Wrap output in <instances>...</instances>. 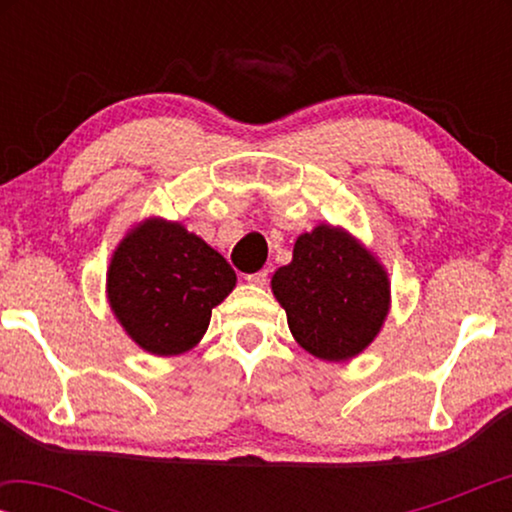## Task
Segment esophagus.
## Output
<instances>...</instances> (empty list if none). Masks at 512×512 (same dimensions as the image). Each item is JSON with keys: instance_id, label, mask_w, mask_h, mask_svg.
Returning a JSON list of instances; mask_svg holds the SVG:
<instances>
[{"instance_id": "obj_1", "label": "esophagus", "mask_w": 512, "mask_h": 512, "mask_svg": "<svg viewBox=\"0 0 512 512\" xmlns=\"http://www.w3.org/2000/svg\"><path fill=\"white\" fill-rule=\"evenodd\" d=\"M247 282L254 286H265L268 284V270H258L254 275H247Z\"/></svg>"}]
</instances>
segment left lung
I'll use <instances>...</instances> for the list:
<instances>
[{"mask_svg":"<svg viewBox=\"0 0 512 512\" xmlns=\"http://www.w3.org/2000/svg\"><path fill=\"white\" fill-rule=\"evenodd\" d=\"M293 338L312 356L347 361L377 338L389 314V277L347 230L321 223L293 244L272 277Z\"/></svg>","mask_w":512,"mask_h":512,"instance_id":"8db88e82","label":"left lung"}]
</instances>
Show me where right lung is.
<instances>
[{
  "label": "right lung",
  "instance_id": "right-lung-1",
  "mask_svg": "<svg viewBox=\"0 0 512 512\" xmlns=\"http://www.w3.org/2000/svg\"><path fill=\"white\" fill-rule=\"evenodd\" d=\"M226 258L177 221L146 219L111 256L107 298L144 352L177 356L205 335L212 310L235 289Z\"/></svg>",
  "mask_w": 512,
  "mask_h": 512
}]
</instances>
